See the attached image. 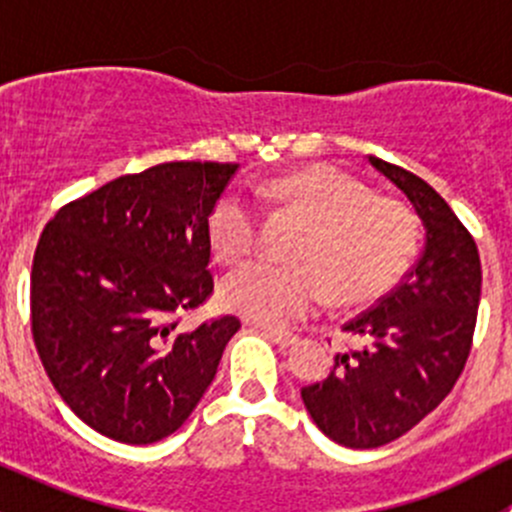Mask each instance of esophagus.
<instances>
[{"mask_svg": "<svg viewBox=\"0 0 512 512\" xmlns=\"http://www.w3.org/2000/svg\"><path fill=\"white\" fill-rule=\"evenodd\" d=\"M262 334H265L270 342H275L277 347L282 349H289V347H297L299 344V337L292 332H280V329H270V327H262Z\"/></svg>", "mask_w": 512, "mask_h": 512, "instance_id": "34e87169", "label": "esophagus"}]
</instances>
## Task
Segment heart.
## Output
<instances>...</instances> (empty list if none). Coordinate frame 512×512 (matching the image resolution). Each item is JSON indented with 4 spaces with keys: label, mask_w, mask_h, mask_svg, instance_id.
Masks as SVG:
<instances>
[{
    "label": "heart",
    "mask_w": 512,
    "mask_h": 512,
    "mask_svg": "<svg viewBox=\"0 0 512 512\" xmlns=\"http://www.w3.org/2000/svg\"><path fill=\"white\" fill-rule=\"evenodd\" d=\"M262 200L309 220L294 262L252 260L227 272L218 297L225 309L287 327L317 312L327 299L352 304L376 297L399 280L416 247L414 215L399 200L379 198L354 175L329 165L294 170L257 190ZM260 235V208L240 193H225L208 218L213 255L240 260Z\"/></svg>",
    "instance_id": "1"
}]
</instances>
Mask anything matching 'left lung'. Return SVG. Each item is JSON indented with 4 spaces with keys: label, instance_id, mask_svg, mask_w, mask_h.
<instances>
[{
    "label": "left lung",
    "instance_id": "obj_1",
    "mask_svg": "<svg viewBox=\"0 0 512 512\" xmlns=\"http://www.w3.org/2000/svg\"><path fill=\"white\" fill-rule=\"evenodd\" d=\"M414 205L423 250L374 309L344 324L361 349L334 356L302 401L319 431L347 448L394 441L431 414L466 366L480 302V257L471 232L418 175L369 156Z\"/></svg>",
    "mask_w": 512,
    "mask_h": 512
}]
</instances>
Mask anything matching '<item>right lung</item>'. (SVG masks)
I'll return each mask as SVG.
<instances>
[{"instance_id":"1","label":"right lung","mask_w":512,"mask_h":512,"mask_svg":"<svg viewBox=\"0 0 512 512\" xmlns=\"http://www.w3.org/2000/svg\"><path fill=\"white\" fill-rule=\"evenodd\" d=\"M237 163H160L64 205L32 267V332L71 411L113 441L146 446L178 431L240 319L193 332L178 314L213 292L210 210Z\"/></svg>"}]
</instances>
